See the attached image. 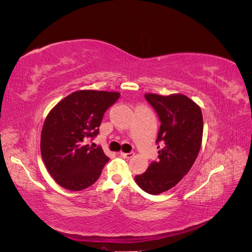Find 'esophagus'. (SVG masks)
Returning a JSON list of instances; mask_svg holds the SVG:
<instances>
[{"label":"esophagus","instance_id":"esophagus-1","mask_svg":"<svg viewBox=\"0 0 252 252\" xmlns=\"http://www.w3.org/2000/svg\"><path fill=\"white\" fill-rule=\"evenodd\" d=\"M120 156L124 158H131L134 156V152H128V154L127 152H121Z\"/></svg>","mask_w":252,"mask_h":252}]
</instances>
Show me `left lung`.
I'll return each mask as SVG.
<instances>
[{"label": "left lung", "instance_id": "obj_1", "mask_svg": "<svg viewBox=\"0 0 252 252\" xmlns=\"http://www.w3.org/2000/svg\"><path fill=\"white\" fill-rule=\"evenodd\" d=\"M161 121L157 143L158 161L135 175L136 184L150 194L174 187L188 173L202 145L203 116L200 106L182 94H145Z\"/></svg>", "mask_w": 252, "mask_h": 252}]
</instances>
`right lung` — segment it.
I'll list each match as a JSON object with an SVG mask.
<instances>
[{"mask_svg": "<svg viewBox=\"0 0 252 252\" xmlns=\"http://www.w3.org/2000/svg\"><path fill=\"white\" fill-rule=\"evenodd\" d=\"M120 96L117 91L78 90L61 100L45 119L41 155L57 184L80 191L98 179L109 161L101 147H91L105 111Z\"/></svg>", "mask_w": 252, "mask_h": 252, "instance_id": "obj_1", "label": "right lung"}]
</instances>
